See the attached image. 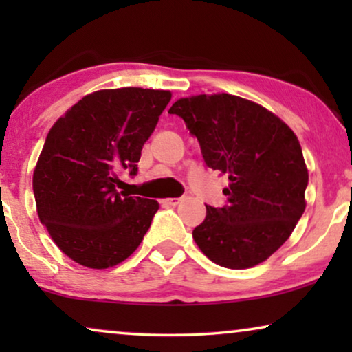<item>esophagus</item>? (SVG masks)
I'll return each instance as SVG.
<instances>
[{"mask_svg":"<svg viewBox=\"0 0 352 352\" xmlns=\"http://www.w3.org/2000/svg\"><path fill=\"white\" fill-rule=\"evenodd\" d=\"M165 201V205H171V206H175V205H177L181 201V199H166V200H163Z\"/></svg>","mask_w":352,"mask_h":352,"instance_id":"esophagus-1","label":"esophagus"}]
</instances>
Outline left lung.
<instances>
[{
	"label": "left lung",
	"instance_id": "1",
	"mask_svg": "<svg viewBox=\"0 0 352 352\" xmlns=\"http://www.w3.org/2000/svg\"><path fill=\"white\" fill-rule=\"evenodd\" d=\"M168 113L184 120L206 166L229 177L228 204L206 205L192 232L206 258L229 269L266 261L305 213L307 168L295 133L261 105L232 94L179 99Z\"/></svg>",
	"mask_w": 352,
	"mask_h": 352
}]
</instances>
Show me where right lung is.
Instances as JSON below:
<instances>
[{
	"mask_svg": "<svg viewBox=\"0 0 352 352\" xmlns=\"http://www.w3.org/2000/svg\"><path fill=\"white\" fill-rule=\"evenodd\" d=\"M170 91L120 88L85 96L47 133L33 173L43 226L75 263L107 269L131 256L158 210L118 192L123 170L136 176Z\"/></svg>",
	"mask_w": 352,
	"mask_h": 352,
	"instance_id": "1",
	"label": "right lung"
}]
</instances>
